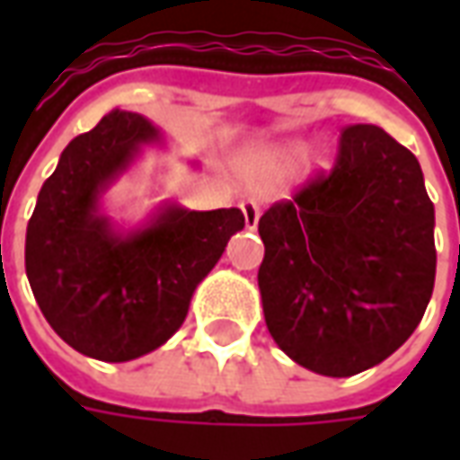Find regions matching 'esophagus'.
I'll return each instance as SVG.
<instances>
[{"label":"esophagus","instance_id":"1","mask_svg":"<svg viewBox=\"0 0 460 460\" xmlns=\"http://www.w3.org/2000/svg\"><path fill=\"white\" fill-rule=\"evenodd\" d=\"M241 211H243V219H246V226L249 229H256L259 226L261 209L256 201H241Z\"/></svg>","mask_w":460,"mask_h":460}]
</instances>
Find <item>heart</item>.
Returning <instances> with one entry per match:
<instances>
[{
    "label": "heart",
    "instance_id": "1",
    "mask_svg": "<svg viewBox=\"0 0 460 460\" xmlns=\"http://www.w3.org/2000/svg\"><path fill=\"white\" fill-rule=\"evenodd\" d=\"M298 145H273V147H266V150H259L251 155L246 160V174L251 180H279L283 177L288 167L296 160L298 155ZM328 157L323 155L318 160V164H325Z\"/></svg>",
    "mask_w": 460,
    "mask_h": 460
}]
</instances>
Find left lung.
Here are the masks:
<instances>
[{"instance_id":"obj_1","label":"left lung","mask_w":460,"mask_h":460,"mask_svg":"<svg viewBox=\"0 0 460 460\" xmlns=\"http://www.w3.org/2000/svg\"><path fill=\"white\" fill-rule=\"evenodd\" d=\"M270 338L310 372L352 376L404 345L434 293V204L411 152L349 125L338 160L259 219Z\"/></svg>"}]
</instances>
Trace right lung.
<instances>
[{"mask_svg": "<svg viewBox=\"0 0 460 460\" xmlns=\"http://www.w3.org/2000/svg\"><path fill=\"white\" fill-rule=\"evenodd\" d=\"M147 118L113 111L61 152L26 226V276L56 335L81 355L128 362L181 328L190 300L229 239L236 207L190 211L164 204L150 224L118 234L98 201L142 145L160 142Z\"/></svg>", "mask_w": 460, "mask_h": 460, "instance_id": "obj_1", "label": "right lung"}]
</instances>
